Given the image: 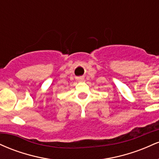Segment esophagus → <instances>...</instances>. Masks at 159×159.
Masks as SVG:
<instances>
[{
	"label": "esophagus",
	"mask_w": 159,
	"mask_h": 159,
	"mask_svg": "<svg viewBox=\"0 0 159 159\" xmlns=\"http://www.w3.org/2000/svg\"><path fill=\"white\" fill-rule=\"evenodd\" d=\"M83 79H84L83 77H78V78H77V81H83Z\"/></svg>",
	"instance_id": "obj_1"
}]
</instances>
